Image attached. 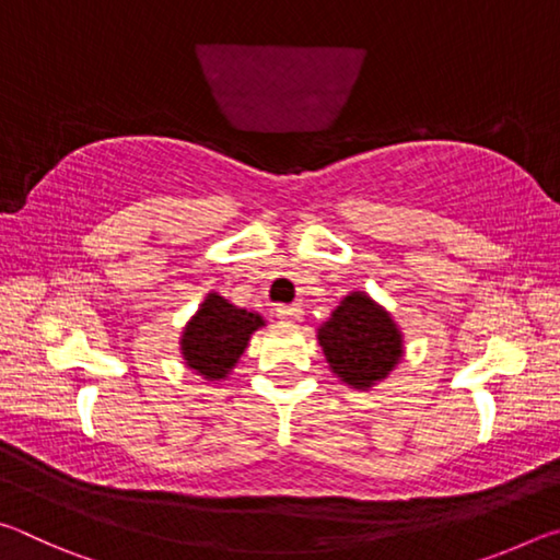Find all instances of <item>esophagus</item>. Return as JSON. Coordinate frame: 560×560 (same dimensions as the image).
<instances>
[{"label":"esophagus","instance_id":"1","mask_svg":"<svg viewBox=\"0 0 560 560\" xmlns=\"http://www.w3.org/2000/svg\"><path fill=\"white\" fill-rule=\"evenodd\" d=\"M277 316L287 318V320H301L303 308L299 306V303H281V306H277Z\"/></svg>","mask_w":560,"mask_h":560}]
</instances>
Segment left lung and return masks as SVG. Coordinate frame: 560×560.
Returning a JSON list of instances; mask_svg holds the SVG:
<instances>
[{"instance_id":"obj_1","label":"left lung","mask_w":560,"mask_h":560,"mask_svg":"<svg viewBox=\"0 0 560 560\" xmlns=\"http://www.w3.org/2000/svg\"><path fill=\"white\" fill-rule=\"evenodd\" d=\"M318 343L330 371L358 390L381 383L402 358V334L395 320L360 291L340 301L318 328Z\"/></svg>"}]
</instances>
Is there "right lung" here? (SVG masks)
<instances>
[{
    "label": "right lung",
    "instance_id": "right-lung-1",
    "mask_svg": "<svg viewBox=\"0 0 560 560\" xmlns=\"http://www.w3.org/2000/svg\"><path fill=\"white\" fill-rule=\"evenodd\" d=\"M261 326L259 314L236 308L220 293H210L179 340L185 363L207 381H222L244 353L254 330Z\"/></svg>",
    "mask_w": 560,
    "mask_h": 560
}]
</instances>
